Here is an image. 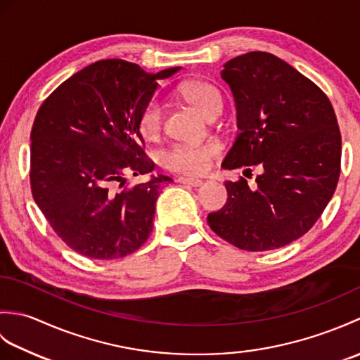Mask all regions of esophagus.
<instances>
[{
    "mask_svg": "<svg viewBox=\"0 0 360 360\" xmlns=\"http://www.w3.org/2000/svg\"><path fill=\"white\" fill-rule=\"evenodd\" d=\"M176 181H178L179 184L190 186V187H200V186H202V181H201V179H196V178H186V176H181V178H178Z\"/></svg>",
    "mask_w": 360,
    "mask_h": 360,
    "instance_id": "obj_1",
    "label": "esophagus"
}]
</instances>
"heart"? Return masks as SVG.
I'll list each match as a JSON object with an SVG mask.
<instances>
[{
	"label": "heart",
	"instance_id": "1",
	"mask_svg": "<svg viewBox=\"0 0 360 360\" xmlns=\"http://www.w3.org/2000/svg\"><path fill=\"white\" fill-rule=\"evenodd\" d=\"M181 94L204 116L212 117L223 110V97L219 91L205 82H187L181 86ZM164 128V108L158 98L145 103L137 117V129L147 141H155ZM223 145L217 141L176 142L159 153V164L174 173L202 174L217 159Z\"/></svg>",
	"mask_w": 360,
	"mask_h": 360
}]
</instances>
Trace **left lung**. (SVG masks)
I'll return each mask as SVG.
<instances>
[{"label":"left lung","mask_w":360,"mask_h":360,"mask_svg":"<svg viewBox=\"0 0 360 360\" xmlns=\"http://www.w3.org/2000/svg\"><path fill=\"white\" fill-rule=\"evenodd\" d=\"M221 77L233 93L240 128L223 167L259 165L263 173L252 188L244 178L227 181V202L207 223L243 250L283 248L316 224L338 187V117L314 82L269 52L229 60Z\"/></svg>","instance_id":"left-lung-1"}]
</instances>
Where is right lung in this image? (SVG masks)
Listing matches in <instances>:
<instances>
[{"mask_svg": "<svg viewBox=\"0 0 360 360\" xmlns=\"http://www.w3.org/2000/svg\"><path fill=\"white\" fill-rule=\"evenodd\" d=\"M179 70L148 74L125 60H101L65 80L38 110L30 190L52 231L77 254L116 259L148 240L160 188L172 179L124 186L127 174L155 168L137 117L158 80Z\"/></svg>", "mask_w": 360, "mask_h": 360, "instance_id": "right-lung-1", "label": "right lung"}]
</instances>
